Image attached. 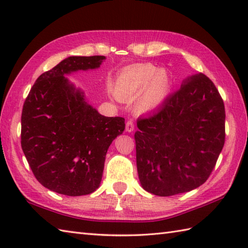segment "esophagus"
<instances>
[{"instance_id": "esophagus-1", "label": "esophagus", "mask_w": 248, "mask_h": 248, "mask_svg": "<svg viewBox=\"0 0 248 248\" xmlns=\"http://www.w3.org/2000/svg\"><path fill=\"white\" fill-rule=\"evenodd\" d=\"M134 130V121L132 119H130L127 121V124H125V131L127 132H132Z\"/></svg>"}]
</instances>
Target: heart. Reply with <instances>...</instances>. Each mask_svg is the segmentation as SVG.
Instances as JSON below:
<instances>
[{
	"mask_svg": "<svg viewBox=\"0 0 248 248\" xmlns=\"http://www.w3.org/2000/svg\"><path fill=\"white\" fill-rule=\"evenodd\" d=\"M170 91V78L164 70H157L152 64L129 67L120 72L116 80V93L121 99L140 97L136 108L144 113L162 103Z\"/></svg>",
	"mask_w": 248,
	"mask_h": 248,
	"instance_id": "1",
	"label": "heart"
}]
</instances>
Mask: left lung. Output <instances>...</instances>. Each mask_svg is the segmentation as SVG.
<instances>
[{
    "label": "left lung",
    "mask_w": 248,
    "mask_h": 248,
    "mask_svg": "<svg viewBox=\"0 0 248 248\" xmlns=\"http://www.w3.org/2000/svg\"><path fill=\"white\" fill-rule=\"evenodd\" d=\"M225 107L214 83L202 73L184 80L134 134L141 186L172 196L202 186L225 144Z\"/></svg>",
    "instance_id": "obj_1"
}]
</instances>
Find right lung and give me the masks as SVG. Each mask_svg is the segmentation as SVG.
Here are the masks:
<instances>
[{
	"instance_id": "right-lung-1",
	"label": "right lung",
	"mask_w": 248,
	"mask_h": 248,
	"mask_svg": "<svg viewBox=\"0 0 248 248\" xmlns=\"http://www.w3.org/2000/svg\"><path fill=\"white\" fill-rule=\"evenodd\" d=\"M105 56H70L43 73L21 115V147L35 178L67 196L96 191L109 145L124 132V118L105 117L66 75L97 69Z\"/></svg>"
}]
</instances>
